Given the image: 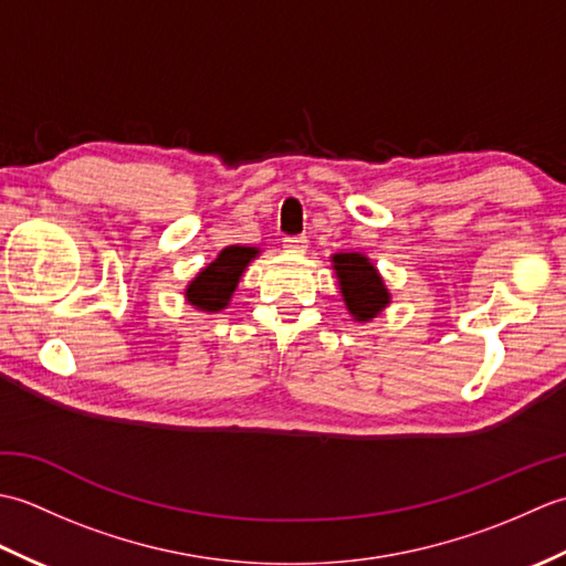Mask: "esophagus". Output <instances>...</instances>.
Segmentation results:
<instances>
[{"label":"esophagus","instance_id":"1","mask_svg":"<svg viewBox=\"0 0 566 566\" xmlns=\"http://www.w3.org/2000/svg\"><path fill=\"white\" fill-rule=\"evenodd\" d=\"M282 245L290 252H304L308 248V240H306V235H286L282 240Z\"/></svg>","mask_w":566,"mask_h":566}]
</instances>
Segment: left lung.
I'll use <instances>...</instances> for the list:
<instances>
[{
	"label": "left lung",
	"mask_w": 566,
	"mask_h": 566,
	"mask_svg": "<svg viewBox=\"0 0 566 566\" xmlns=\"http://www.w3.org/2000/svg\"><path fill=\"white\" fill-rule=\"evenodd\" d=\"M333 268L338 272L347 311L357 321L375 318L389 304L387 286H384L375 264L365 255H359V252H340V255H333Z\"/></svg>",
	"instance_id": "obj_1"
}]
</instances>
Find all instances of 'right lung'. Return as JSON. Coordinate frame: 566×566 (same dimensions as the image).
<instances>
[{
    "instance_id": "right-lung-1",
    "label": "right lung",
    "mask_w": 566,
    "mask_h": 566,
    "mask_svg": "<svg viewBox=\"0 0 566 566\" xmlns=\"http://www.w3.org/2000/svg\"><path fill=\"white\" fill-rule=\"evenodd\" d=\"M258 255L255 248L231 245L221 250L209 268H203L195 282L187 286L189 304H195L201 311H221L226 308L228 298L233 296L240 274L248 268V262Z\"/></svg>"
}]
</instances>
